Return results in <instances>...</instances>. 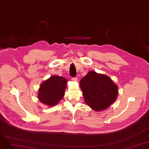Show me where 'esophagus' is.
<instances>
[{
    "label": "esophagus",
    "instance_id": "obj_1",
    "mask_svg": "<svg viewBox=\"0 0 149 149\" xmlns=\"http://www.w3.org/2000/svg\"><path fill=\"white\" fill-rule=\"evenodd\" d=\"M77 80H78V78L76 77H72V80L74 81H77Z\"/></svg>",
    "mask_w": 149,
    "mask_h": 149
}]
</instances>
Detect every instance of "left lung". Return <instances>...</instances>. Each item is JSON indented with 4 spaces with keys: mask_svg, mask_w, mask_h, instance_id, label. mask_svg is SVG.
Segmentation results:
<instances>
[{
    "mask_svg": "<svg viewBox=\"0 0 149 149\" xmlns=\"http://www.w3.org/2000/svg\"><path fill=\"white\" fill-rule=\"evenodd\" d=\"M80 86L87 105L95 111L107 108L118 95V87L111 79L94 71L81 79Z\"/></svg>",
    "mask_w": 149,
    "mask_h": 149,
    "instance_id": "obj_1",
    "label": "left lung"
}]
</instances>
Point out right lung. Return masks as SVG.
<instances>
[{
	"mask_svg": "<svg viewBox=\"0 0 149 149\" xmlns=\"http://www.w3.org/2000/svg\"><path fill=\"white\" fill-rule=\"evenodd\" d=\"M67 80L63 77L53 75L44 81L38 90L40 102L49 106L56 104L64 95Z\"/></svg>",
	"mask_w": 149,
	"mask_h": 149,
	"instance_id": "obj_1",
	"label": "right lung"
}]
</instances>
